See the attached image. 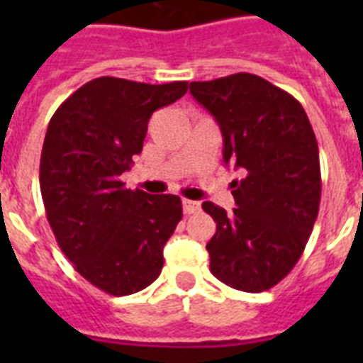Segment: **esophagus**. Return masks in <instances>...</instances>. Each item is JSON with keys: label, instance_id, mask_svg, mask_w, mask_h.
<instances>
[{"label": "esophagus", "instance_id": "esophagus-1", "mask_svg": "<svg viewBox=\"0 0 363 363\" xmlns=\"http://www.w3.org/2000/svg\"><path fill=\"white\" fill-rule=\"evenodd\" d=\"M182 211L184 215H194L199 211V201H192V199H182Z\"/></svg>", "mask_w": 363, "mask_h": 363}]
</instances>
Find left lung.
I'll return each mask as SVG.
<instances>
[{"label":"left lung","mask_w":363,"mask_h":363,"mask_svg":"<svg viewBox=\"0 0 363 363\" xmlns=\"http://www.w3.org/2000/svg\"><path fill=\"white\" fill-rule=\"evenodd\" d=\"M190 94L215 116L232 181V213L205 201L216 222L207 242L211 273L242 292H264L298 264L318 216V143L298 99L269 81L235 73L190 82Z\"/></svg>","instance_id":"1"}]
</instances>
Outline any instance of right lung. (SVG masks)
I'll return each instance as SVG.
<instances>
[{
  "mask_svg": "<svg viewBox=\"0 0 363 363\" xmlns=\"http://www.w3.org/2000/svg\"><path fill=\"white\" fill-rule=\"evenodd\" d=\"M186 90L188 82L99 77L48 122L39 165L48 224L75 269L111 296H130L158 279L164 245L182 218L179 196L130 190L121 175L143 150L154 111Z\"/></svg>",
  "mask_w": 363,
  "mask_h": 363,
  "instance_id": "right-lung-1",
  "label": "right lung"
}]
</instances>
